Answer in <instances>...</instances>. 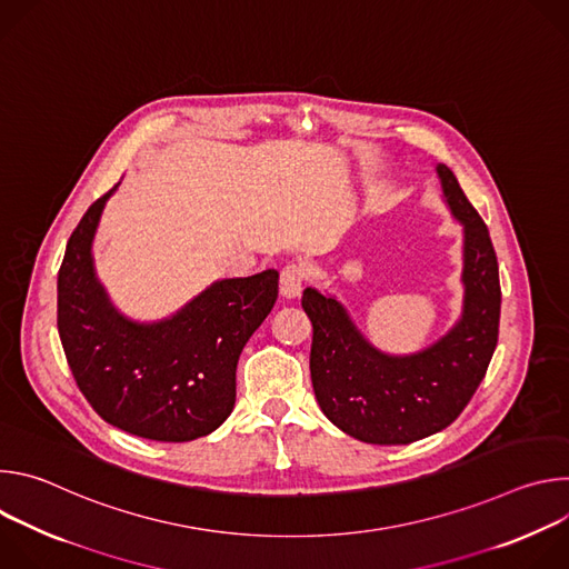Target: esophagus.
Wrapping results in <instances>:
<instances>
[{"label":"esophagus","mask_w":569,"mask_h":569,"mask_svg":"<svg viewBox=\"0 0 569 569\" xmlns=\"http://www.w3.org/2000/svg\"><path fill=\"white\" fill-rule=\"evenodd\" d=\"M306 268L301 263H288L283 270H281V279H279V286H281V295L286 299H295L299 297L303 283H306Z\"/></svg>","instance_id":"obj_1"}]
</instances>
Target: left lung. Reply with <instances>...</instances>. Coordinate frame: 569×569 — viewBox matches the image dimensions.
<instances>
[{
	"instance_id": "obj_1",
	"label": "left lung",
	"mask_w": 569,
	"mask_h": 569,
	"mask_svg": "<svg viewBox=\"0 0 569 569\" xmlns=\"http://www.w3.org/2000/svg\"><path fill=\"white\" fill-rule=\"evenodd\" d=\"M443 200L463 227V308L455 327L410 356L378 351L347 308L306 288L301 306L312 321L310 378L327 419L349 437L402 446L448 428L489 369L500 329V272L483 220L455 173L437 164Z\"/></svg>"
}]
</instances>
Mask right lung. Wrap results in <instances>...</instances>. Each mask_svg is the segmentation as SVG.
<instances>
[{
  "instance_id": "add662e5",
  "label": "right lung",
  "mask_w": 569,
  "mask_h": 569,
  "mask_svg": "<svg viewBox=\"0 0 569 569\" xmlns=\"http://www.w3.org/2000/svg\"><path fill=\"white\" fill-rule=\"evenodd\" d=\"M114 184L80 218L58 272V333L78 389L110 426L150 441L207 437L231 415L242 347L270 315L279 272L220 279L161 321L121 315L92 242Z\"/></svg>"
}]
</instances>
